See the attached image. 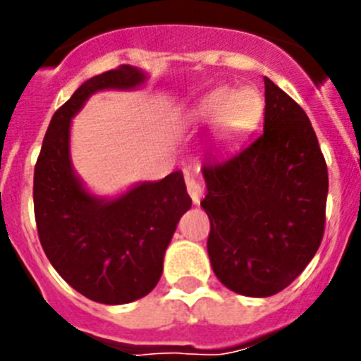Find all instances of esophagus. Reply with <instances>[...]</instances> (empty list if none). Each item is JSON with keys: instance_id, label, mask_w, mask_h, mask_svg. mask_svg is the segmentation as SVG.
Here are the masks:
<instances>
[{"instance_id": "1", "label": "esophagus", "mask_w": 361, "mask_h": 361, "mask_svg": "<svg viewBox=\"0 0 361 361\" xmlns=\"http://www.w3.org/2000/svg\"><path fill=\"white\" fill-rule=\"evenodd\" d=\"M186 188H188V193H190L191 200H193V204H199L200 197L204 195V184L199 183V180H195L193 177H188Z\"/></svg>"}]
</instances>
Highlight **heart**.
<instances>
[{
	"label": "heart",
	"instance_id": "obj_1",
	"mask_svg": "<svg viewBox=\"0 0 361 361\" xmlns=\"http://www.w3.org/2000/svg\"><path fill=\"white\" fill-rule=\"evenodd\" d=\"M260 111V99L255 92L216 90L204 99L197 108V117L213 121L220 117V135L231 139L250 128Z\"/></svg>",
	"mask_w": 361,
	"mask_h": 361
}]
</instances>
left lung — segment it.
<instances>
[{
    "instance_id": "8db88e82",
    "label": "left lung",
    "mask_w": 361,
    "mask_h": 361,
    "mask_svg": "<svg viewBox=\"0 0 361 361\" xmlns=\"http://www.w3.org/2000/svg\"><path fill=\"white\" fill-rule=\"evenodd\" d=\"M264 133L202 166L208 255L216 279L244 296L286 289L320 247L327 164L304 108L267 78Z\"/></svg>"
}]
</instances>
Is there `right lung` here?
Instances as JSON below:
<instances>
[{
    "label": "right lung",
    "mask_w": 361,
    "mask_h": 361,
    "mask_svg": "<svg viewBox=\"0 0 361 361\" xmlns=\"http://www.w3.org/2000/svg\"><path fill=\"white\" fill-rule=\"evenodd\" d=\"M142 81V72L121 65L82 82L54 114L34 168V215L44 255L66 283L99 304H128L157 286L166 247L191 208L180 171L110 202L88 195L72 173L73 114L94 92Z\"/></svg>",
    "instance_id": "1"
}]
</instances>
